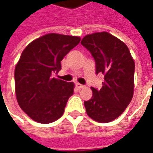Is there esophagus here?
Listing matches in <instances>:
<instances>
[{"mask_svg": "<svg viewBox=\"0 0 153 153\" xmlns=\"http://www.w3.org/2000/svg\"><path fill=\"white\" fill-rule=\"evenodd\" d=\"M76 87H77V88H84V85H83V84H81V83H76Z\"/></svg>", "mask_w": 153, "mask_h": 153, "instance_id": "obj_1", "label": "esophagus"}]
</instances>
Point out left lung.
I'll return each instance as SVG.
<instances>
[{"instance_id":"left-lung-1","label":"left lung","mask_w":153,"mask_h":153,"mask_svg":"<svg viewBox=\"0 0 153 153\" xmlns=\"http://www.w3.org/2000/svg\"><path fill=\"white\" fill-rule=\"evenodd\" d=\"M81 44L92 54L97 74L104 75L102 88L92 87L93 97L84 102L87 114L100 123L112 121L131 102L134 61L128 47L106 32L87 35Z\"/></svg>"}]
</instances>
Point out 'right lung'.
I'll return each mask as SVG.
<instances>
[{"label": "right lung", "instance_id": "right-lung-1", "mask_svg": "<svg viewBox=\"0 0 153 153\" xmlns=\"http://www.w3.org/2000/svg\"><path fill=\"white\" fill-rule=\"evenodd\" d=\"M75 36L49 33L33 41L15 66L16 97L20 108L35 121L48 124L63 115L74 84L53 77L60 61L79 43Z\"/></svg>", "mask_w": 153, "mask_h": 153}]
</instances>
